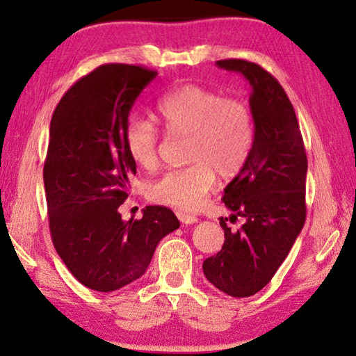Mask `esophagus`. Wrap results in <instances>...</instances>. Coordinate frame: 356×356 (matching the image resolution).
<instances>
[{"label":"esophagus","instance_id":"1","mask_svg":"<svg viewBox=\"0 0 356 356\" xmlns=\"http://www.w3.org/2000/svg\"><path fill=\"white\" fill-rule=\"evenodd\" d=\"M177 218L184 222V225H193V222H197V216L185 213V212H177Z\"/></svg>","mask_w":356,"mask_h":356}]
</instances>
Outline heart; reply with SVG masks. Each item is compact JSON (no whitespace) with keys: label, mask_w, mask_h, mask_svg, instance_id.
I'll use <instances>...</instances> for the list:
<instances>
[{"label":"heart","mask_w":356,"mask_h":356,"mask_svg":"<svg viewBox=\"0 0 356 356\" xmlns=\"http://www.w3.org/2000/svg\"><path fill=\"white\" fill-rule=\"evenodd\" d=\"M155 114L171 136H186L188 166L170 171L150 185V200L180 210H195L215 185V171L234 177L250 159L256 136L248 104L212 89L184 84L159 100ZM124 146L131 160L146 170L159 161L160 134L143 118H130Z\"/></svg>","instance_id":"1"}]
</instances>
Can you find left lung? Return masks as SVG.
Masks as SVG:
<instances>
[{"mask_svg": "<svg viewBox=\"0 0 356 356\" xmlns=\"http://www.w3.org/2000/svg\"><path fill=\"white\" fill-rule=\"evenodd\" d=\"M216 65L250 83L256 136L250 159L221 200L232 212L229 220L242 216L243 225L231 231L221 216L225 243L202 270L216 289L242 298L268 284L303 229L308 159L293 106L278 80L243 59Z\"/></svg>", "mask_w": 356, "mask_h": 356, "instance_id": "obj_1", "label": "left lung"}]
</instances>
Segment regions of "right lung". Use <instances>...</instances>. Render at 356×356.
Returning a JSON list of instances; mask_svg holds the SVG:
<instances>
[{"instance_id": "1", "label": "right lung", "mask_w": 356, "mask_h": 356, "mask_svg": "<svg viewBox=\"0 0 356 356\" xmlns=\"http://www.w3.org/2000/svg\"><path fill=\"white\" fill-rule=\"evenodd\" d=\"M155 76L141 65H100L64 94L51 118L44 165L51 240L70 273L97 292L141 278L160 240L180 226L163 206L143 209L141 220L119 213L136 174L124 127Z\"/></svg>"}]
</instances>
